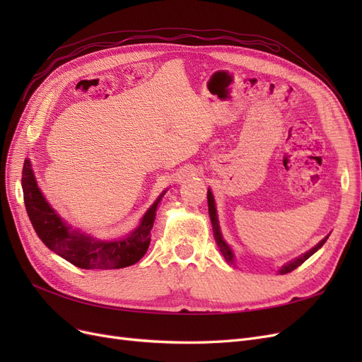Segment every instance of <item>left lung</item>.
<instances>
[{
	"instance_id": "1",
	"label": "left lung",
	"mask_w": 362,
	"mask_h": 362,
	"mask_svg": "<svg viewBox=\"0 0 362 362\" xmlns=\"http://www.w3.org/2000/svg\"><path fill=\"white\" fill-rule=\"evenodd\" d=\"M206 199H208V211H210V218H211V225H213V233H214V240H216V243H217V247L221 249V252H222V255L225 257V259L228 261V262H234V254H233V250H231V247H229L228 245H226V242L223 240V237H222V233H221V226H218V221H217V211H216V204H214V198H213V193H211V190L208 189V193H206ZM327 240V237H325L322 242L319 243V245H315L311 250H308L306 252V254H303L302 257H299V258H296V259H293V261H290V262H287L286 266H282L281 267V270H279V273L281 275H286V273H290V272H293L294 269H298L303 261H306L313 254H315L317 250H319L323 245H325V242Z\"/></svg>"
}]
</instances>
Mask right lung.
<instances>
[{"label":"right lung","mask_w":362,"mask_h":362,"mask_svg":"<svg viewBox=\"0 0 362 362\" xmlns=\"http://www.w3.org/2000/svg\"><path fill=\"white\" fill-rule=\"evenodd\" d=\"M23 192L27 214L42 242L71 264L87 270L124 269L136 264L149 247L151 229L156 221L157 206L163 194L166 193L163 192L158 196V199L141 217L140 225L128 237L108 242V240H96L95 237L75 231L62 221L60 216L43 198L30 160L24 161Z\"/></svg>","instance_id":"obj_1"}]
</instances>
